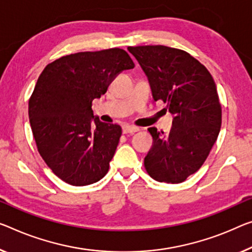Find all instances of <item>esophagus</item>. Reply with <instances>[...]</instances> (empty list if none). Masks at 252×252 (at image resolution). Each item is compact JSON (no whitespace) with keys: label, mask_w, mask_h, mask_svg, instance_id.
Masks as SVG:
<instances>
[{"label":"esophagus","mask_w":252,"mask_h":252,"mask_svg":"<svg viewBox=\"0 0 252 252\" xmlns=\"http://www.w3.org/2000/svg\"><path fill=\"white\" fill-rule=\"evenodd\" d=\"M137 130H138L137 127L129 126V125H124V126H123V133H124V134H131V133H136Z\"/></svg>","instance_id":"esophagus-1"}]
</instances>
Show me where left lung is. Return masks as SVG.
I'll return each mask as SVG.
<instances>
[{
	"instance_id": "obj_1",
	"label": "left lung",
	"mask_w": 252,
	"mask_h": 252,
	"mask_svg": "<svg viewBox=\"0 0 252 252\" xmlns=\"http://www.w3.org/2000/svg\"><path fill=\"white\" fill-rule=\"evenodd\" d=\"M127 49L148 76L154 101H163L173 116L169 133L148 129L153 144L144 158L146 172L160 183H183L204 164L219 136L222 108L214 80L183 49L162 45Z\"/></svg>"
}]
</instances>
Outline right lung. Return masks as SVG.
Instances as JSON below:
<instances>
[{"label":"right lung","mask_w":252,"mask_h":252,"mask_svg":"<svg viewBox=\"0 0 252 252\" xmlns=\"http://www.w3.org/2000/svg\"><path fill=\"white\" fill-rule=\"evenodd\" d=\"M134 66L126 50L110 48L62 56L38 77L29 99L30 126L42 160L66 184L87 186L107 175L122 127L94 117L92 101Z\"/></svg>","instance_id":"right-lung-1"}]
</instances>
